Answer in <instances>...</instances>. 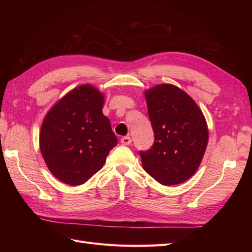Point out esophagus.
<instances>
[{
    "mask_svg": "<svg viewBox=\"0 0 252 252\" xmlns=\"http://www.w3.org/2000/svg\"><path fill=\"white\" fill-rule=\"evenodd\" d=\"M132 142L130 136H123V138L121 139V143L123 145H130Z\"/></svg>",
    "mask_w": 252,
    "mask_h": 252,
    "instance_id": "1",
    "label": "esophagus"
}]
</instances>
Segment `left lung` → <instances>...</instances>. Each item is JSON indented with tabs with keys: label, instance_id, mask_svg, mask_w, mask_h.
Returning a JSON list of instances; mask_svg holds the SVG:
<instances>
[{
	"label": "left lung",
	"instance_id": "obj_1",
	"mask_svg": "<svg viewBox=\"0 0 252 252\" xmlns=\"http://www.w3.org/2000/svg\"><path fill=\"white\" fill-rule=\"evenodd\" d=\"M155 143L140 151L144 170L163 185H178L199 168L208 143L207 123L185 91L161 84L145 91Z\"/></svg>",
	"mask_w": 252,
	"mask_h": 252
}]
</instances>
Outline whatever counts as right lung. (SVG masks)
Wrapping results in <instances>:
<instances>
[{
	"label": "right lung",
	"mask_w": 252,
	"mask_h": 252,
	"mask_svg": "<svg viewBox=\"0 0 252 252\" xmlns=\"http://www.w3.org/2000/svg\"><path fill=\"white\" fill-rule=\"evenodd\" d=\"M104 94L90 84L69 91L45 117L40 149L50 172L70 186L100 170L118 139L102 108Z\"/></svg>",
	"instance_id": "1"
}]
</instances>
